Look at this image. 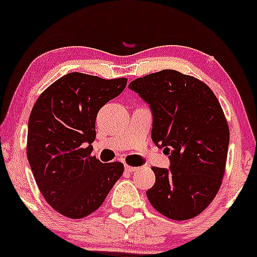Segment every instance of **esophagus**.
Wrapping results in <instances>:
<instances>
[{"mask_svg": "<svg viewBox=\"0 0 257 257\" xmlns=\"http://www.w3.org/2000/svg\"><path fill=\"white\" fill-rule=\"evenodd\" d=\"M138 169V167H136V166H130V165H125V170H126V172H135L136 171V170Z\"/></svg>", "mask_w": 257, "mask_h": 257, "instance_id": "esophagus-1", "label": "esophagus"}]
</instances>
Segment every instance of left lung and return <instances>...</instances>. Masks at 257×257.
Returning <instances> with one entry per match:
<instances>
[{"label": "left lung", "mask_w": 257, "mask_h": 257, "mask_svg": "<svg viewBox=\"0 0 257 257\" xmlns=\"http://www.w3.org/2000/svg\"><path fill=\"white\" fill-rule=\"evenodd\" d=\"M128 87L151 105L152 140L171 160L170 170L152 167L147 197L171 220L195 217L214 200L226 170L229 128L220 102L206 83L170 69Z\"/></svg>", "instance_id": "1"}]
</instances>
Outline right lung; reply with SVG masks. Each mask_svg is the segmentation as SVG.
<instances>
[{
	"label": "right lung",
	"instance_id": "1",
	"mask_svg": "<svg viewBox=\"0 0 257 257\" xmlns=\"http://www.w3.org/2000/svg\"><path fill=\"white\" fill-rule=\"evenodd\" d=\"M127 79L70 73L40 94L29 117L27 155L43 198L69 218L92 214L123 174V164L91 155L96 117Z\"/></svg>",
	"mask_w": 257,
	"mask_h": 257
}]
</instances>
